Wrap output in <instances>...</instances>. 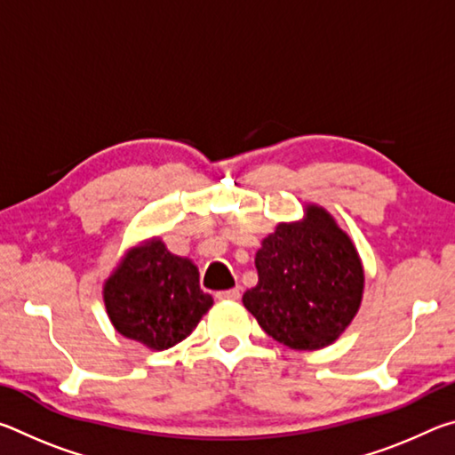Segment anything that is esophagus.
<instances>
[{
  "label": "esophagus",
  "instance_id": "obj_1",
  "mask_svg": "<svg viewBox=\"0 0 455 455\" xmlns=\"http://www.w3.org/2000/svg\"><path fill=\"white\" fill-rule=\"evenodd\" d=\"M238 297H241V289H238V287L217 292V299H220V301H222V299H225V301H236Z\"/></svg>",
  "mask_w": 455,
  "mask_h": 455
}]
</instances>
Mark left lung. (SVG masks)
<instances>
[{"instance_id": "left-lung-1", "label": "left lung", "mask_w": 455, "mask_h": 455, "mask_svg": "<svg viewBox=\"0 0 455 455\" xmlns=\"http://www.w3.org/2000/svg\"><path fill=\"white\" fill-rule=\"evenodd\" d=\"M257 287L243 305L275 341L313 351L339 339L363 297V267L355 244L317 204L299 222H281L257 251Z\"/></svg>"}]
</instances>
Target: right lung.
I'll return each mask as SVG.
<instances>
[{"label": "right lung", "mask_w": 455, "mask_h": 455, "mask_svg": "<svg viewBox=\"0 0 455 455\" xmlns=\"http://www.w3.org/2000/svg\"><path fill=\"white\" fill-rule=\"evenodd\" d=\"M104 305L120 335L163 351L187 339L212 297L198 284L190 259L172 255L160 238L132 246L104 283Z\"/></svg>", "instance_id": "1"}]
</instances>
